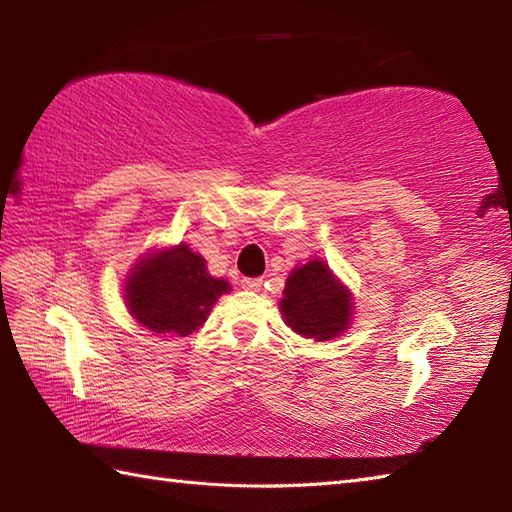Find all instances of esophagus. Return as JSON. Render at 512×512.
Segmentation results:
<instances>
[{"label":"esophagus","mask_w":512,"mask_h":512,"mask_svg":"<svg viewBox=\"0 0 512 512\" xmlns=\"http://www.w3.org/2000/svg\"><path fill=\"white\" fill-rule=\"evenodd\" d=\"M239 286H242L244 290H259V288H262V279H257V277H244L242 281H239Z\"/></svg>","instance_id":"esophagus-1"}]
</instances>
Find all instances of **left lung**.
Returning a JSON list of instances; mask_svg holds the SVG:
<instances>
[{"label":"left lung","mask_w":512,"mask_h":512,"mask_svg":"<svg viewBox=\"0 0 512 512\" xmlns=\"http://www.w3.org/2000/svg\"><path fill=\"white\" fill-rule=\"evenodd\" d=\"M279 303L286 323L306 339H334L352 319L350 292L319 259L295 268L286 281L284 299Z\"/></svg>","instance_id":"obj_1"}]
</instances>
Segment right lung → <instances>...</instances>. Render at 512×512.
Wrapping results in <instances>:
<instances>
[{"label":"right lung","instance_id":"1","mask_svg":"<svg viewBox=\"0 0 512 512\" xmlns=\"http://www.w3.org/2000/svg\"><path fill=\"white\" fill-rule=\"evenodd\" d=\"M228 284L206 273V264L187 244L143 259L127 279L125 299L132 317L151 332L191 334Z\"/></svg>","mask_w":512,"mask_h":512}]
</instances>
